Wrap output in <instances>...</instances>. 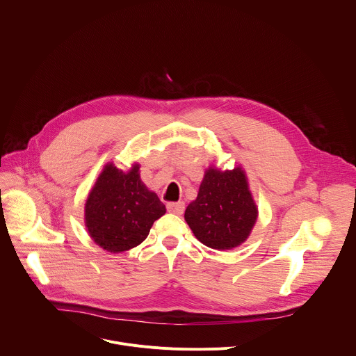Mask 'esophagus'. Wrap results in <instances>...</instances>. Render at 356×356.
Segmentation results:
<instances>
[{
  "label": "esophagus",
  "instance_id": "1",
  "mask_svg": "<svg viewBox=\"0 0 356 356\" xmlns=\"http://www.w3.org/2000/svg\"><path fill=\"white\" fill-rule=\"evenodd\" d=\"M166 209H168V211L172 213V214L181 216L183 211H184V202H183V201H179V202H168Z\"/></svg>",
  "mask_w": 356,
  "mask_h": 356
}]
</instances>
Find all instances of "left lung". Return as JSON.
<instances>
[{
  "instance_id": "obj_1",
  "label": "left lung",
  "mask_w": 356,
  "mask_h": 356,
  "mask_svg": "<svg viewBox=\"0 0 356 356\" xmlns=\"http://www.w3.org/2000/svg\"><path fill=\"white\" fill-rule=\"evenodd\" d=\"M257 217L258 209L241 168L225 172L209 169L197 198L184 213L195 238L218 250L241 245L249 236Z\"/></svg>"
}]
</instances>
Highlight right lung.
<instances>
[{"label":"right lung","mask_w":356,"mask_h":356,"mask_svg":"<svg viewBox=\"0 0 356 356\" xmlns=\"http://www.w3.org/2000/svg\"><path fill=\"white\" fill-rule=\"evenodd\" d=\"M139 165L128 173L108 163L86 201V227L97 245L124 252L143 242L166 209L139 179Z\"/></svg>","instance_id":"add662e5"}]
</instances>
